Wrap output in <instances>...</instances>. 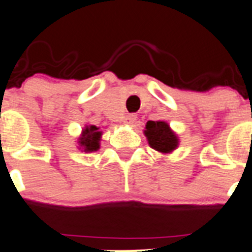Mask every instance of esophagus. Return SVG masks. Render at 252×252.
<instances>
[{
    "label": "esophagus",
    "mask_w": 252,
    "mask_h": 252,
    "mask_svg": "<svg viewBox=\"0 0 252 252\" xmlns=\"http://www.w3.org/2000/svg\"><path fill=\"white\" fill-rule=\"evenodd\" d=\"M135 121H136L135 114H128V116L126 117V121H124V122H126V124H130V126H131V124L135 123Z\"/></svg>",
    "instance_id": "obj_1"
}]
</instances>
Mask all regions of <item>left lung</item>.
Here are the masks:
<instances>
[{"instance_id":"1","label":"left lung","mask_w":252,"mask_h":252,"mask_svg":"<svg viewBox=\"0 0 252 252\" xmlns=\"http://www.w3.org/2000/svg\"><path fill=\"white\" fill-rule=\"evenodd\" d=\"M144 133L151 148L162 154L171 153L178 145L177 136L166 122L149 121Z\"/></svg>"}]
</instances>
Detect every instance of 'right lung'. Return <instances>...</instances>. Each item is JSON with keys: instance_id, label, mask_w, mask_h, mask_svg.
Returning a JSON list of instances; mask_svg holds the SVG:
<instances>
[{"instance_id": "add662e5", "label": "right lung", "mask_w": 252, "mask_h": 252, "mask_svg": "<svg viewBox=\"0 0 252 252\" xmlns=\"http://www.w3.org/2000/svg\"><path fill=\"white\" fill-rule=\"evenodd\" d=\"M102 133L98 131V128L94 126H87L82 131V136L80 138V145L85 149V151H96L99 149V140H101Z\"/></svg>"}]
</instances>
